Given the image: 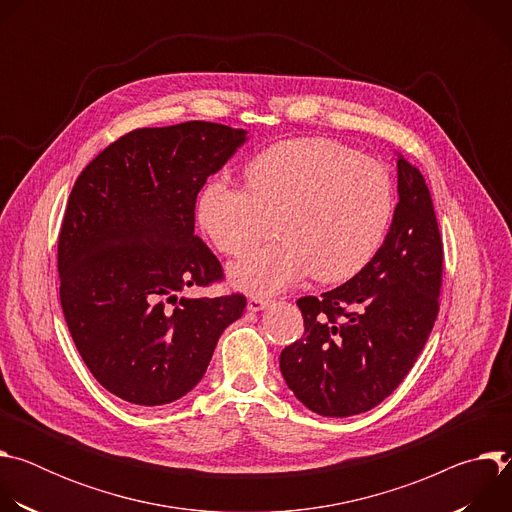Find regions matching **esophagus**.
Segmentation results:
<instances>
[{
  "instance_id": "esophagus-1",
  "label": "esophagus",
  "mask_w": 512,
  "mask_h": 512,
  "mask_svg": "<svg viewBox=\"0 0 512 512\" xmlns=\"http://www.w3.org/2000/svg\"><path fill=\"white\" fill-rule=\"evenodd\" d=\"M269 304H271V300H267V298H259V296H253V298H249V302H247V310H251V312H259V310H265Z\"/></svg>"
}]
</instances>
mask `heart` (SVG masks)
I'll return each mask as SVG.
<instances>
[{
  "mask_svg": "<svg viewBox=\"0 0 512 512\" xmlns=\"http://www.w3.org/2000/svg\"><path fill=\"white\" fill-rule=\"evenodd\" d=\"M245 182H208L198 223L218 251L241 257L275 221L279 241L231 267L233 283L251 294H271L310 273L322 283L350 279L369 265L391 225L389 174L330 139L271 145L245 166Z\"/></svg>",
  "mask_w": 512,
  "mask_h": 512,
  "instance_id": "1",
  "label": "heart"
}]
</instances>
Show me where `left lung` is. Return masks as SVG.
<instances>
[{
    "label": "left lung",
    "instance_id": "1",
    "mask_svg": "<svg viewBox=\"0 0 512 512\" xmlns=\"http://www.w3.org/2000/svg\"><path fill=\"white\" fill-rule=\"evenodd\" d=\"M399 202L385 243L352 279L298 300L304 338L279 369L314 413L348 417L377 407L413 369L440 312L444 245L429 188L403 156Z\"/></svg>",
    "mask_w": 512,
    "mask_h": 512
}]
</instances>
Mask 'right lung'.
Here are the masks:
<instances>
[{
  "mask_svg": "<svg viewBox=\"0 0 512 512\" xmlns=\"http://www.w3.org/2000/svg\"><path fill=\"white\" fill-rule=\"evenodd\" d=\"M245 139L243 129L208 121L133 129L72 186L58 235L60 306L87 369L127 403L184 397L243 316V294H178L225 279L194 235V208L206 178Z\"/></svg>",
  "mask_w": 512,
  "mask_h": 512,
  "instance_id": "add662e5",
  "label": "right lung"
}]
</instances>
